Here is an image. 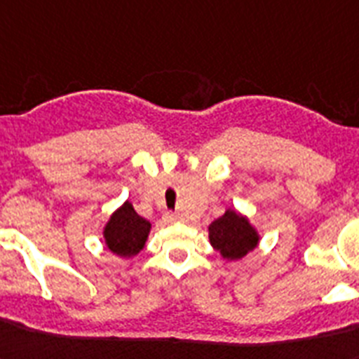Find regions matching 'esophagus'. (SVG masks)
Instances as JSON below:
<instances>
[{"label": "esophagus", "instance_id": "esophagus-1", "mask_svg": "<svg viewBox=\"0 0 359 359\" xmlns=\"http://www.w3.org/2000/svg\"><path fill=\"white\" fill-rule=\"evenodd\" d=\"M165 220H167V222H176L177 216L172 215V212H167V215H165Z\"/></svg>", "mask_w": 359, "mask_h": 359}]
</instances>
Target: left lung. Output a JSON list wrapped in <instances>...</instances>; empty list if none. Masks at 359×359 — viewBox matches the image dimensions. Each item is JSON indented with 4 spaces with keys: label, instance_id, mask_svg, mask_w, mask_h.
Instances as JSON below:
<instances>
[{
    "label": "left lung",
    "instance_id": "obj_1",
    "mask_svg": "<svg viewBox=\"0 0 359 359\" xmlns=\"http://www.w3.org/2000/svg\"><path fill=\"white\" fill-rule=\"evenodd\" d=\"M259 233L244 215L227 209L209 226V242L222 259L238 260L259 245Z\"/></svg>",
    "mask_w": 359,
    "mask_h": 359
}]
</instances>
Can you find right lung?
<instances>
[{
    "mask_svg": "<svg viewBox=\"0 0 359 359\" xmlns=\"http://www.w3.org/2000/svg\"><path fill=\"white\" fill-rule=\"evenodd\" d=\"M152 224L139 216L130 201H124L123 205L109 216L108 224L104 226L106 248L117 257L132 259L147 244L148 233Z\"/></svg>",
    "mask_w": 359,
    "mask_h": 359,
    "instance_id": "add662e5",
    "label": "right lung"
}]
</instances>
